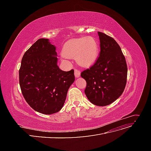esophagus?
Masks as SVG:
<instances>
[{"mask_svg":"<svg viewBox=\"0 0 151 151\" xmlns=\"http://www.w3.org/2000/svg\"><path fill=\"white\" fill-rule=\"evenodd\" d=\"M74 75L76 76V78H77V77H79L81 76V72L78 70H74Z\"/></svg>","mask_w":151,"mask_h":151,"instance_id":"obj_1","label":"esophagus"}]
</instances>
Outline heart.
I'll list each match as a JSON object with an SVG mask.
<instances>
[{
  "mask_svg": "<svg viewBox=\"0 0 151 151\" xmlns=\"http://www.w3.org/2000/svg\"><path fill=\"white\" fill-rule=\"evenodd\" d=\"M62 53L65 58H75L81 66L89 67L98 57L99 44L92 36L72 40L64 45Z\"/></svg>",
  "mask_w": 151,
  "mask_h": 151,
  "instance_id": "heart-1",
  "label": "heart"
}]
</instances>
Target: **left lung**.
Returning <instances> with one entry per match:
<instances>
[{
	"instance_id": "obj_1",
	"label": "left lung",
	"mask_w": 151,
	"mask_h": 151,
	"mask_svg": "<svg viewBox=\"0 0 151 151\" xmlns=\"http://www.w3.org/2000/svg\"><path fill=\"white\" fill-rule=\"evenodd\" d=\"M100 40L99 57L89 69L81 73L87 83L84 90L91 103L99 106L113 103L125 89L127 66L125 58L116 41L98 32Z\"/></svg>"
}]
</instances>
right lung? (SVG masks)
Segmentation results:
<instances>
[{
    "instance_id": "right-lung-1",
    "label": "right lung",
    "mask_w": 151,
    "mask_h": 151,
    "mask_svg": "<svg viewBox=\"0 0 151 151\" xmlns=\"http://www.w3.org/2000/svg\"><path fill=\"white\" fill-rule=\"evenodd\" d=\"M55 50L48 39H39L24 54L19 72L21 92L26 102L45 115L60 110L75 81L74 70L65 72L59 68Z\"/></svg>"
}]
</instances>
